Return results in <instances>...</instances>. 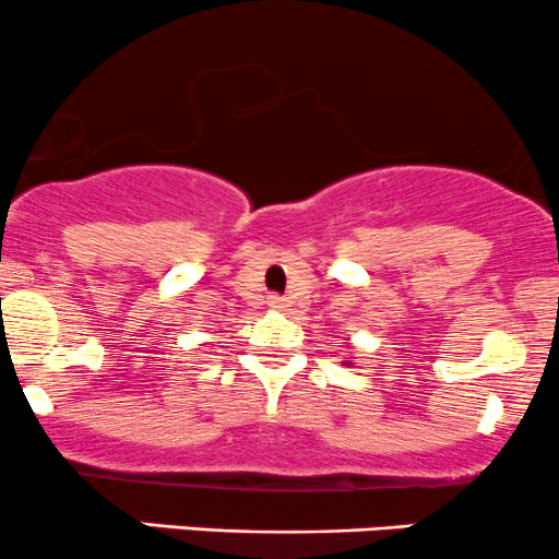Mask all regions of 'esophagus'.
Listing matches in <instances>:
<instances>
[{"mask_svg": "<svg viewBox=\"0 0 559 559\" xmlns=\"http://www.w3.org/2000/svg\"><path fill=\"white\" fill-rule=\"evenodd\" d=\"M267 305H270V308H273V310H284V308H286L284 297H278V294H270Z\"/></svg>", "mask_w": 559, "mask_h": 559, "instance_id": "34e87169", "label": "esophagus"}]
</instances>
